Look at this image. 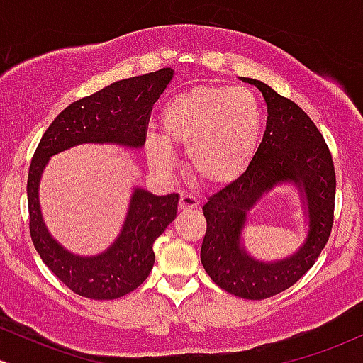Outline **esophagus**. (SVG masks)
<instances>
[{"label": "esophagus", "instance_id": "34e87169", "mask_svg": "<svg viewBox=\"0 0 363 363\" xmlns=\"http://www.w3.org/2000/svg\"><path fill=\"white\" fill-rule=\"evenodd\" d=\"M198 206H199L198 198H194V196L191 194L181 196V201H179V208H181V210H193V208H198Z\"/></svg>", "mask_w": 363, "mask_h": 363}]
</instances>
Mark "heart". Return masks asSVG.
I'll return each instance as SVG.
<instances>
[{
  "label": "heart",
  "instance_id": "obj_1",
  "mask_svg": "<svg viewBox=\"0 0 363 363\" xmlns=\"http://www.w3.org/2000/svg\"><path fill=\"white\" fill-rule=\"evenodd\" d=\"M164 140L148 136L152 165L169 172L172 147L187 148V167L198 181L222 186L239 179L251 165L259 143L262 114L245 86L198 85L170 97L160 112Z\"/></svg>",
  "mask_w": 363,
  "mask_h": 363
}]
</instances>
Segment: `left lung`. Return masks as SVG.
Wrapping results in <instances>:
<instances>
[{
    "label": "left lung",
    "instance_id": "obj_1",
    "mask_svg": "<svg viewBox=\"0 0 363 363\" xmlns=\"http://www.w3.org/2000/svg\"><path fill=\"white\" fill-rule=\"evenodd\" d=\"M256 85L268 106L262 141L249 169L203 206L206 232L201 245L203 268L220 289L235 297L262 301L295 285L312 268L331 235L335 220L336 174L323 135L309 116L290 99L259 80ZM294 180L306 191L311 230L295 257L278 263L249 258L238 244L245 211L278 182Z\"/></svg>",
    "mask_w": 363,
    "mask_h": 363
}]
</instances>
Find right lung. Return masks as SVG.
<instances>
[{"label":"right lung","mask_w":363,"mask_h":363,"mask_svg":"<svg viewBox=\"0 0 363 363\" xmlns=\"http://www.w3.org/2000/svg\"><path fill=\"white\" fill-rule=\"evenodd\" d=\"M162 68L126 78L69 104L52 121L37 145L27 179L28 228L32 242L48 268L74 294L94 301H112L136 290L155 262L153 242L176 218L179 194H150L136 189L123 232L101 256L78 257L66 252L45 230L40 216V174L49 157L78 143H123L141 147L147 140L152 106L172 80Z\"/></svg>","instance_id":"obj_1"}]
</instances>
